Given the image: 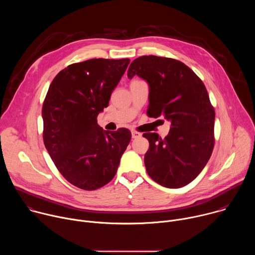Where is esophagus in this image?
<instances>
[{
    "mask_svg": "<svg viewBox=\"0 0 255 255\" xmlns=\"http://www.w3.org/2000/svg\"><path fill=\"white\" fill-rule=\"evenodd\" d=\"M141 137V133L140 132H137V131H132V138H139Z\"/></svg>",
    "mask_w": 255,
    "mask_h": 255,
    "instance_id": "1",
    "label": "esophagus"
}]
</instances>
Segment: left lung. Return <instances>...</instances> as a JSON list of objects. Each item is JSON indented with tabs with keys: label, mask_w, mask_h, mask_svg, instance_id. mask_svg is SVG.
Wrapping results in <instances>:
<instances>
[{
	"label": "left lung",
	"mask_w": 255,
	"mask_h": 255,
	"mask_svg": "<svg viewBox=\"0 0 255 255\" xmlns=\"http://www.w3.org/2000/svg\"><path fill=\"white\" fill-rule=\"evenodd\" d=\"M127 76L147 82V115L170 122L163 139L156 133L143 134L149 141L144 156L148 175L169 189L190 184L210 159L215 142V111L205 85L185 63L155 55L133 60Z\"/></svg>",
	"instance_id": "1"
}]
</instances>
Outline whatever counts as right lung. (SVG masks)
I'll return each mask as SVG.
<instances>
[{
  "label": "right lung",
  "instance_id": "right-lung-1",
  "mask_svg": "<svg viewBox=\"0 0 255 255\" xmlns=\"http://www.w3.org/2000/svg\"><path fill=\"white\" fill-rule=\"evenodd\" d=\"M129 58L70 64L53 79L43 107V141L63 177L94 191L111 181L131 140L126 128L103 130L97 117L109 105Z\"/></svg>",
  "mask_w": 255,
  "mask_h": 255
}]
</instances>
